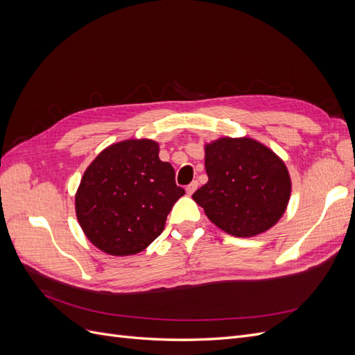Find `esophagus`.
<instances>
[{"label": "esophagus", "instance_id": "obj_1", "mask_svg": "<svg viewBox=\"0 0 355 355\" xmlns=\"http://www.w3.org/2000/svg\"><path fill=\"white\" fill-rule=\"evenodd\" d=\"M197 187H198V182H192V184H189L188 187H187V194L188 196H192L196 192V189H197Z\"/></svg>", "mask_w": 355, "mask_h": 355}]
</instances>
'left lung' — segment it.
I'll use <instances>...</instances> for the list:
<instances>
[{"instance_id": "1", "label": "left lung", "mask_w": 355, "mask_h": 355, "mask_svg": "<svg viewBox=\"0 0 355 355\" xmlns=\"http://www.w3.org/2000/svg\"><path fill=\"white\" fill-rule=\"evenodd\" d=\"M209 180L192 196L218 228L254 237L283 218L292 194L287 166L252 137L223 136L204 145Z\"/></svg>"}]
</instances>
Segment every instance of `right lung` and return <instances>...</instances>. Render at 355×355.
<instances>
[{"instance_id": "add662e5", "label": "right lung", "mask_w": 355, "mask_h": 355, "mask_svg": "<svg viewBox=\"0 0 355 355\" xmlns=\"http://www.w3.org/2000/svg\"><path fill=\"white\" fill-rule=\"evenodd\" d=\"M158 154L153 139H125L105 148L85 168L75 213L85 237L103 253L132 256L145 250L185 196L173 167Z\"/></svg>"}]
</instances>
